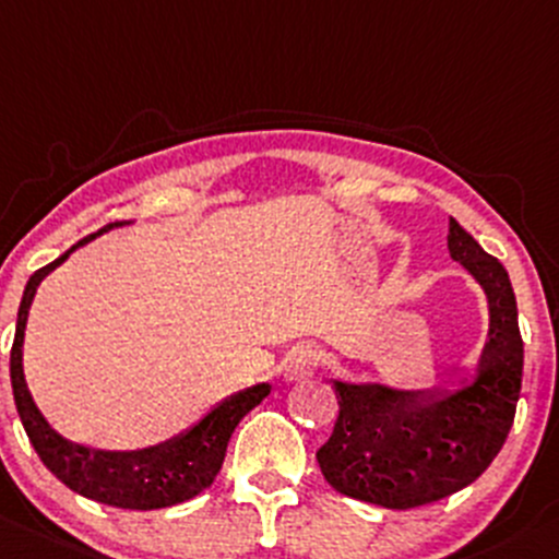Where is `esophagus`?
<instances>
[{
	"mask_svg": "<svg viewBox=\"0 0 559 559\" xmlns=\"http://www.w3.org/2000/svg\"><path fill=\"white\" fill-rule=\"evenodd\" d=\"M319 367H321V356L316 354L313 348H302L297 350V354H292L289 361H286V378L308 380L319 372Z\"/></svg>",
	"mask_w": 559,
	"mask_h": 559,
	"instance_id": "1",
	"label": "esophagus"
}]
</instances>
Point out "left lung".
Segmentation results:
<instances>
[{
  "label": "left lung",
  "mask_w": 559,
  "mask_h": 559,
  "mask_svg": "<svg viewBox=\"0 0 559 559\" xmlns=\"http://www.w3.org/2000/svg\"><path fill=\"white\" fill-rule=\"evenodd\" d=\"M448 249L490 305L479 374L455 393L334 383L340 415L316 452L321 474L343 496L383 509L426 507L463 490L498 455L522 388V334L509 273L450 219Z\"/></svg>",
  "instance_id": "8db88e82"
}]
</instances>
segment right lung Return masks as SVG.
<instances>
[{"label":"right lung","instance_id":"add662e5","mask_svg":"<svg viewBox=\"0 0 559 559\" xmlns=\"http://www.w3.org/2000/svg\"><path fill=\"white\" fill-rule=\"evenodd\" d=\"M109 227L111 225L102 227L98 233L109 230ZM98 233L78 240L56 262L39 267L28 278L26 289H23L21 308H17L13 350H10V380H13L15 407L17 415H21L23 428L28 433V442L37 450L39 461L69 490L117 509H136V512L166 509L174 507V503L190 501V498L201 496L205 487H211V481L219 474L222 463H225L227 442H230L235 426H238L246 413H251L267 396L270 385L262 383L238 393V396H230L219 407L211 409L185 437L160 444V448L136 452H107L82 448V444L67 442L63 437H58L47 426L43 413L34 404L32 393H28L26 380H23V329H26V316L28 308H32V299L37 295V286L43 284L45 275L50 270H56L78 246L96 238Z\"/></svg>","mask_w":559,"mask_h":559}]
</instances>
